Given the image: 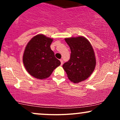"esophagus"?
I'll list each match as a JSON object with an SVG mask.
<instances>
[{"label":"esophagus","mask_w":120,"mask_h":120,"mask_svg":"<svg viewBox=\"0 0 120 120\" xmlns=\"http://www.w3.org/2000/svg\"><path fill=\"white\" fill-rule=\"evenodd\" d=\"M60 62H61V65H62L63 64V60H62V59H60Z\"/></svg>","instance_id":"obj_1"}]
</instances>
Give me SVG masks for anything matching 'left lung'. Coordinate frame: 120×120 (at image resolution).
I'll list each match as a JSON object with an SVG mask.
<instances>
[{
	"instance_id": "1",
	"label": "left lung",
	"mask_w": 120,
	"mask_h": 120,
	"mask_svg": "<svg viewBox=\"0 0 120 120\" xmlns=\"http://www.w3.org/2000/svg\"><path fill=\"white\" fill-rule=\"evenodd\" d=\"M71 51L70 60L63 68L70 81L77 83L87 79L94 71L96 57L91 44L83 36L65 38Z\"/></svg>"
}]
</instances>
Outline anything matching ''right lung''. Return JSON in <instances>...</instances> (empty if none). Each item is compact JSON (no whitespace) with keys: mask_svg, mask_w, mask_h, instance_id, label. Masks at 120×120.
<instances>
[{"mask_svg":"<svg viewBox=\"0 0 120 120\" xmlns=\"http://www.w3.org/2000/svg\"><path fill=\"white\" fill-rule=\"evenodd\" d=\"M53 38L39 34L27 43L22 56L23 64L28 73L39 79L49 78L61 63L55 56L50 45Z\"/></svg>","mask_w":120,"mask_h":120,"instance_id":"right-lung-1","label":"right lung"}]
</instances>
